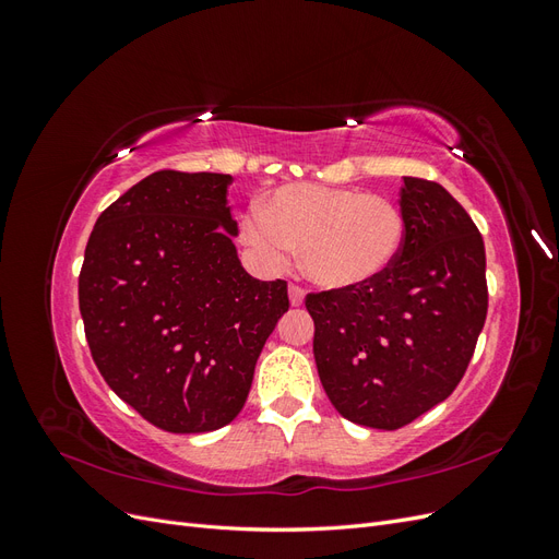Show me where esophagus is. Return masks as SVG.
Returning a JSON list of instances; mask_svg holds the SVG:
<instances>
[{
	"instance_id": "esophagus-1",
	"label": "esophagus",
	"mask_w": 559,
	"mask_h": 559,
	"mask_svg": "<svg viewBox=\"0 0 559 559\" xmlns=\"http://www.w3.org/2000/svg\"><path fill=\"white\" fill-rule=\"evenodd\" d=\"M289 300L294 308H300L302 302H306V292H302L298 284H289Z\"/></svg>"
}]
</instances>
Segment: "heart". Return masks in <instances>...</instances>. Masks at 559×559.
I'll return each mask as SVG.
<instances>
[{"label": "heart", "instance_id": "b5f03b06", "mask_svg": "<svg viewBox=\"0 0 559 559\" xmlns=\"http://www.w3.org/2000/svg\"><path fill=\"white\" fill-rule=\"evenodd\" d=\"M242 242L265 267H282L300 247L306 275L324 289L354 292L378 282L405 245V216L364 189L284 183L242 218Z\"/></svg>", "mask_w": 559, "mask_h": 559}]
</instances>
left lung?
<instances>
[{
  "label": "left lung",
  "instance_id": "1",
  "mask_svg": "<svg viewBox=\"0 0 559 559\" xmlns=\"http://www.w3.org/2000/svg\"><path fill=\"white\" fill-rule=\"evenodd\" d=\"M405 245L378 282L308 294L317 373L333 408L394 431L445 401L487 317L485 245L441 183L403 177Z\"/></svg>",
  "mask_w": 559,
  "mask_h": 559
}]
</instances>
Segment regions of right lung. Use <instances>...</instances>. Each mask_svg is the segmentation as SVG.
<instances>
[{
    "label": "right lung",
    "instance_id": "right-lung-1",
    "mask_svg": "<svg viewBox=\"0 0 559 559\" xmlns=\"http://www.w3.org/2000/svg\"><path fill=\"white\" fill-rule=\"evenodd\" d=\"M230 175L160 170L99 214L79 275L93 361L151 425L202 433L240 415L286 282L238 259Z\"/></svg>",
    "mask_w": 559,
    "mask_h": 559
}]
</instances>
